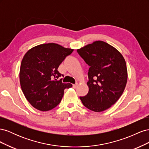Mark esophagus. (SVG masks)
I'll use <instances>...</instances> for the list:
<instances>
[{"label": "esophagus", "mask_w": 149, "mask_h": 149, "mask_svg": "<svg viewBox=\"0 0 149 149\" xmlns=\"http://www.w3.org/2000/svg\"><path fill=\"white\" fill-rule=\"evenodd\" d=\"M77 86H78V84L77 83H76L75 84H73V88H76V87H77Z\"/></svg>", "instance_id": "obj_1"}]
</instances>
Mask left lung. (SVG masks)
<instances>
[{"mask_svg":"<svg viewBox=\"0 0 149 149\" xmlns=\"http://www.w3.org/2000/svg\"><path fill=\"white\" fill-rule=\"evenodd\" d=\"M89 66V91L79 97L83 105L94 112L105 111L123 94L127 81V70L122 54L103 41H96L77 49Z\"/></svg>","mask_w":149,"mask_h":149,"instance_id":"1","label":"left lung"}]
</instances>
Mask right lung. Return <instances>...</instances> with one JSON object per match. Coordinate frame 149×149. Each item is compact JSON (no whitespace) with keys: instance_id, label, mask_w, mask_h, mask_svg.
<instances>
[{"instance_id":"right-lung-1","label":"right lung","mask_w":149,"mask_h":149,"mask_svg":"<svg viewBox=\"0 0 149 149\" xmlns=\"http://www.w3.org/2000/svg\"><path fill=\"white\" fill-rule=\"evenodd\" d=\"M73 50L49 43L34 47L25 53L20 69V86L26 99L35 109H53L61 102L65 89L72 87L71 84L58 80L62 74L58 68Z\"/></svg>"}]
</instances>
